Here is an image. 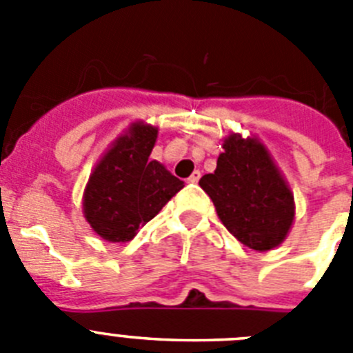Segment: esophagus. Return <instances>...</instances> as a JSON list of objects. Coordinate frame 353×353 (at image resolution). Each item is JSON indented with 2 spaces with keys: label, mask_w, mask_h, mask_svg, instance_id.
I'll use <instances>...</instances> for the list:
<instances>
[{
  "label": "esophagus",
  "mask_w": 353,
  "mask_h": 353,
  "mask_svg": "<svg viewBox=\"0 0 353 353\" xmlns=\"http://www.w3.org/2000/svg\"><path fill=\"white\" fill-rule=\"evenodd\" d=\"M199 179H201V173H199V170H196V171H192L191 176L187 179V182H189V183H198Z\"/></svg>",
  "instance_id": "esophagus-1"
}]
</instances>
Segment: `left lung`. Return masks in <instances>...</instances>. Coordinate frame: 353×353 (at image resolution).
I'll list each match as a JSON object with an SVG mask.
<instances>
[{"mask_svg":"<svg viewBox=\"0 0 353 353\" xmlns=\"http://www.w3.org/2000/svg\"><path fill=\"white\" fill-rule=\"evenodd\" d=\"M223 148L215 171L201 176L199 185L239 242L254 251L274 249L292 228V191L260 141L230 134Z\"/></svg>","mask_w":353,"mask_h":353,"instance_id":"obj_1","label":"left lung"}]
</instances>
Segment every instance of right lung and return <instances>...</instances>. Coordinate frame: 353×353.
<instances>
[{"label": "right lung", "mask_w": 353, "mask_h": 353, "mask_svg": "<svg viewBox=\"0 0 353 353\" xmlns=\"http://www.w3.org/2000/svg\"><path fill=\"white\" fill-rule=\"evenodd\" d=\"M157 129L138 121L93 170L84 189V217L109 242H129L183 187L161 162L150 161Z\"/></svg>", "instance_id": "right-lung-1"}]
</instances>
